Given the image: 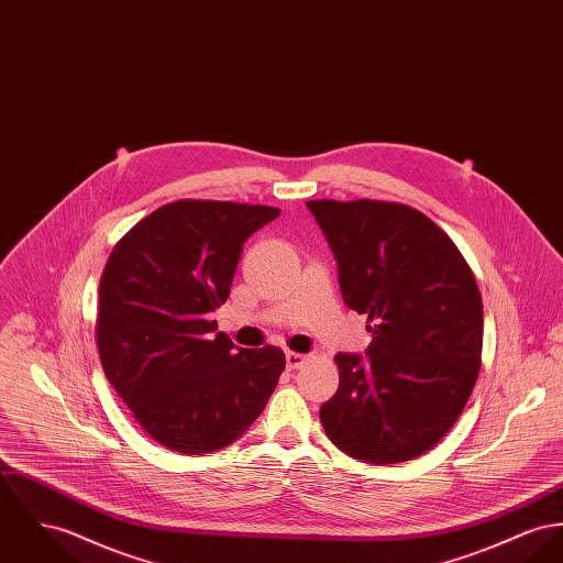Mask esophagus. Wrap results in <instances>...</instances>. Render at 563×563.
Here are the masks:
<instances>
[{"instance_id":"1","label":"esophagus","mask_w":563,"mask_h":563,"mask_svg":"<svg viewBox=\"0 0 563 563\" xmlns=\"http://www.w3.org/2000/svg\"><path fill=\"white\" fill-rule=\"evenodd\" d=\"M305 361H307V356L300 354V352H286V365H288V369H299V367H302Z\"/></svg>"}]
</instances>
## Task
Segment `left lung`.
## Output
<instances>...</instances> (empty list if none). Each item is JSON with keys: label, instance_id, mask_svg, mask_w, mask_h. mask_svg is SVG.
<instances>
[{"label": "left lung", "instance_id": "left-lung-1", "mask_svg": "<svg viewBox=\"0 0 563 563\" xmlns=\"http://www.w3.org/2000/svg\"><path fill=\"white\" fill-rule=\"evenodd\" d=\"M345 305L367 316V361L335 356L338 393L320 408L331 442L365 463L410 461L463 412L483 354V299L449 234L401 202L309 200Z\"/></svg>", "mask_w": 563, "mask_h": 563}]
</instances>
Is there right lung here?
<instances>
[{
    "label": "right lung",
    "instance_id": "right-lung-1",
    "mask_svg": "<svg viewBox=\"0 0 563 563\" xmlns=\"http://www.w3.org/2000/svg\"><path fill=\"white\" fill-rule=\"evenodd\" d=\"M277 216L263 205L177 200L114 245L100 279V361L157 444L225 449L273 395L284 352L236 347L209 313L230 295L243 243Z\"/></svg>",
    "mask_w": 563,
    "mask_h": 563
}]
</instances>
